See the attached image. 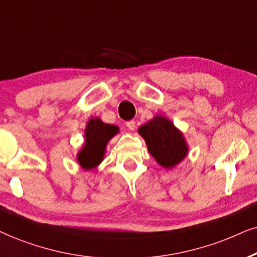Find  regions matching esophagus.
<instances>
[{
	"label": "esophagus",
	"mask_w": 257,
	"mask_h": 257,
	"mask_svg": "<svg viewBox=\"0 0 257 257\" xmlns=\"http://www.w3.org/2000/svg\"><path fill=\"white\" fill-rule=\"evenodd\" d=\"M125 124L129 128V131H134V129H135V121H134V119H131V121L126 122Z\"/></svg>",
	"instance_id": "1"
}]
</instances>
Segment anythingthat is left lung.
Instances as JSON below:
<instances>
[{"mask_svg":"<svg viewBox=\"0 0 257 257\" xmlns=\"http://www.w3.org/2000/svg\"><path fill=\"white\" fill-rule=\"evenodd\" d=\"M139 133L146 140L149 153L164 168L175 167L187 155L182 134L163 116H156L140 126Z\"/></svg>","mask_w":257,"mask_h":257,"instance_id":"1","label":"left lung"}]
</instances>
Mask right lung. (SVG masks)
Masks as SVG:
<instances>
[{
	"mask_svg": "<svg viewBox=\"0 0 257 257\" xmlns=\"http://www.w3.org/2000/svg\"><path fill=\"white\" fill-rule=\"evenodd\" d=\"M116 125L103 123L100 118H91L85 129V145L78 154V162L84 169H93L103 159L107 142L117 134Z\"/></svg>",
	"mask_w": 257,
	"mask_h": 257,
	"instance_id": "obj_1",
	"label": "right lung"
}]
</instances>
